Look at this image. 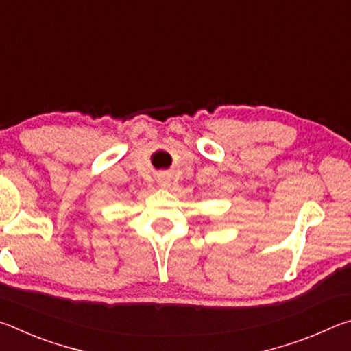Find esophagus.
Masks as SVG:
<instances>
[{
    "label": "esophagus",
    "mask_w": 351,
    "mask_h": 351,
    "mask_svg": "<svg viewBox=\"0 0 351 351\" xmlns=\"http://www.w3.org/2000/svg\"><path fill=\"white\" fill-rule=\"evenodd\" d=\"M158 184H159V187L167 189V187L170 186V176L165 175V173L159 175V176H158Z\"/></svg>",
    "instance_id": "34e87169"
}]
</instances>
